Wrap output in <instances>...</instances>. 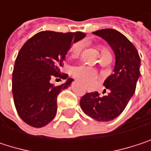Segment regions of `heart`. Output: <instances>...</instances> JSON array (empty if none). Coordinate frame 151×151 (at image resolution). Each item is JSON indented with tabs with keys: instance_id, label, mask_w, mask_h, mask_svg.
<instances>
[{
	"instance_id": "obj_1",
	"label": "heart",
	"mask_w": 151,
	"mask_h": 151,
	"mask_svg": "<svg viewBox=\"0 0 151 151\" xmlns=\"http://www.w3.org/2000/svg\"><path fill=\"white\" fill-rule=\"evenodd\" d=\"M82 50V44L81 43H78L72 46L71 50H70V54L72 58H77ZM105 53H109V51L104 48L101 47V55L105 54ZM73 75L76 78H78V80L86 83V84H91L93 83L97 78H98V73L92 68L85 66V65H79V66H76L73 69Z\"/></svg>"
}]
</instances>
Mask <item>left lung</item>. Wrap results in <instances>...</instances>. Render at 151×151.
<instances>
[{"label": "left lung", "instance_id": "8db88e82", "mask_svg": "<svg viewBox=\"0 0 151 151\" xmlns=\"http://www.w3.org/2000/svg\"><path fill=\"white\" fill-rule=\"evenodd\" d=\"M93 34L104 39L111 47L115 64L113 73L103 83L109 91L108 94L100 97L98 92L88 93L81 98L79 104L84 113L95 121L109 122L122 113L134 95L140 76L141 59L136 47L121 32L104 29Z\"/></svg>", "mask_w": 151, "mask_h": 151}]
</instances>
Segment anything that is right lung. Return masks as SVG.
Segmentation results:
<instances>
[{
    "label": "right lung",
    "mask_w": 151,
    "mask_h": 151,
    "mask_svg": "<svg viewBox=\"0 0 151 151\" xmlns=\"http://www.w3.org/2000/svg\"><path fill=\"white\" fill-rule=\"evenodd\" d=\"M83 32L41 31L29 38L18 52L12 74V93L21 119L34 128L50 123L57 114V97L73 78L59 86L51 82L72 45L83 39Z\"/></svg>",
    "instance_id": "obj_1"
}]
</instances>
